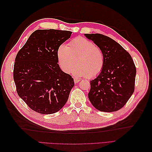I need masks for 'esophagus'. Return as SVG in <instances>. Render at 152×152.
<instances>
[{
    "label": "esophagus",
    "mask_w": 152,
    "mask_h": 152,
    "mask_svg": "<svg viewBox=\"0 0 152 152\" xmlns=\"http://www.w3.org/2000/svg\"><path fill=\"white\" fill-rule=\"evenodd\" d=\"M74 82H75V83H78L80 81V80L78 79V78H74Z\"/></svg>",
    "instance_id": "34e87169"
}]
</instances>
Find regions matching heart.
Segmentation results:
<instances>
[{
    "instance_id": "heart-1",
    "label": "heart",
    "mask_w": 152,
    "mask_h": 152,
    "mask_svg": "<svg viewBox=\"0 0 152 152\" xmlns=\"http://www.w3.org/2000/svg\"><path fill=\"white\" fill-rule=\"evenodd\" d=\"M57 56L61 69L67 73L70 72L77 61L78 64L72 71L76 77L95 78L101 72L105 63L101 48L82 37L74 38L68 46L61 44L57 49Z\"/></svg>"
}]
</instances>
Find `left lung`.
<instances>
[{
  "label": "left lung",
  "instance_id": "1",
  "mask_svg": "<svg viewBox=\"0 0 152 152\" xmlns=\"http://www.w3.org/2000/svg\"><path fill=\"white\" fill-rule=\"evenodd\" d=\"M101 48L104 66L96 78L90 81V102L98 110L112 112L124 106L134 91L137 70L131 55L120 44L101 34H85Z\"/></svg>",
  "mask_w": 152,
  "mask_h": 152
}]
</instances>
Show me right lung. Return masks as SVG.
I'll use <instances>...</instances> for the list:
<instances>
[{
	"label": "right lung",
	"mask_w": 152,
	"mask_h": 152,
	"mask_svg": "<svg viewBox=\"0 0 152 152\" xmlns=\"http://www.w3.org/2000/svg\"><path fill=\"white\" fill-rule=\"evenodd\" d=\"M72 32L37 30L18 51L14 67V80L18 95L33 110L54 114L66 104L74 86L72 76L60 69L58 48Z\"/></svg>",
	"instance_id": "obj_1"
}]
</instances>
